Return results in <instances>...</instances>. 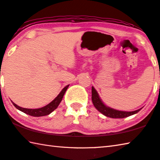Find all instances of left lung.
I'll list each match as a JSON object with an SVG mask.
<instances>
[{
    "label": "left lung",
    "instance_id": "1",
    "mask_svg": "<svg viewBox=\"0 0 160 160\" xmlns=\"http://www.w3.org/2000/svg\"><path fill=\"white\" fill-rule=\"evenodd\" d=\"M92 100L94 107L98 110V111L102 113V114L105 116L111 118H124L129 117L130 115H134L136 113H137L138 112L140 111L142 108H141L138 110H134V111L126 112L110 108V107L106 106L105 104L102 102V101H101L99 96H98L97 90L94 89V87L92 88Z\"/></svg>",
    "mask_w": 160,
    "mask_h": 160
}]
</instances>
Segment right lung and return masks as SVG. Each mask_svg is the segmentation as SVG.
I'll use <instances>...</instances> for the list:
<instances>
[{"mask_svg": "<svg viewBox=\"0 0 160 160\" xmlns=\"http://www.w3.org/2000/svg\"><path fill=\"white\" fill-rule=\"evenodd\" d=\"M68 86L69 85L66 86L65 88L61 91L59 94H58L57 97L52 101V102H50V103L48 104V105H46L44 107H42V108H36V109L24 108L17 106V104L13 103L12 101V103H13L14 106H15V108L19 110L20 111L24 112L27 115H29L31 116H33V117H40V116L48 115L49 114H50L52 111H54V110L57 108L58 106L59 105V103H61V101H62L63 95H64L66 91L67 90Z\"/></svg>", "mask_w": 160, "mask_h": 160, "instance_id": "add662e5", "label": "right lung"}]
</instances>
